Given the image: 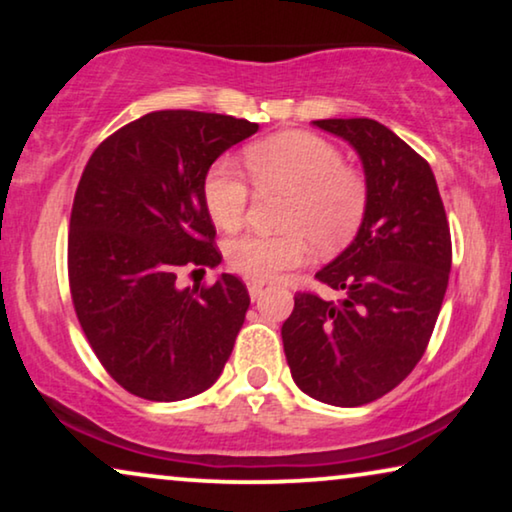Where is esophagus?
I'll return each mask as SVG.
<instances>
[{
  "instance_id": "obj_1",
  "label": "esophagus",
  "mask_w": 512,
  "mask_h": 512,
  "mask_svg": "<svg viewBox=\"0 0 512 512\" xmlns=\"http://www.w3.org/2000/svg\"><path fill=\"white\" fill-rule=\"evenodd\" d=\"M249 296H251V300H258L263 296V284L261 282H249Z\"/></svg>"
}]
</instances>
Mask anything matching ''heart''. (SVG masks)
Instances as JSON below:
<instances>
[{
	"instance_id": "b5f03b06",
	"label": "heart",
	"mask_w": 512,
	"mask_h": 512,
	"mask_svg": "<svg viewBox=\"0 0 512 512\" xmlns=\"http://www.w3.org/2000/svg\"><path fill=\"white\" fill-rule=\"evenodd\" d=\"M244 165L258 191L286 193L279 214L284 233H249L228 242V265L254 282H268L298 268L310 254H335L352 242L368 212V181L345 165L338 146L312 132H284L244 151ZM207 212L223 230L242 226L251 184L233 160L209 167L202 184Z\"/></svg>"
}]
</instances>
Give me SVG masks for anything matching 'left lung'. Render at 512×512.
Here are the masks:
<instances>
[{
  "instance_id": "8db88e82",
  "label": "left lung",
  "mask_w": 512,
  "mask_h": 512,
  "mask_svg": "<svg viewBox=\"0 0 512 512\" xmlns=\"http://www.w3.org/2000/svg\"><path fill=\"white\" fill-rule=\"evenodd\" d=\"M314 125L354 146L370 200L354 242L317 272L342 298L298 291L282 326L284 354L300 391L356 408L389 394L424 356L450 279V223L429 163L387 125Z\"/></svg>"
}]
</instances>
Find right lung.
<instances>
[{
    "mask_svg": "<svg viewBox=\"0 0 512 512\" xmlns=\"http://www.w3.org/2000/svg\"><path fill=\"white\" fill-rule=\"evenodd\" d=\"M258 123L151 111L93 151L76 186L67 272L79 324L104 370L146 401H184L219 380L244 324L240 277L179 289L181 270L221 263L202 184Z\"/></svg>",
    "mask_w": 512,
    "mask_h": 512,
    "instance_id": "right-lung-1",
    "label": "right lung"
}]
</instances>
